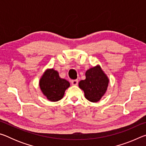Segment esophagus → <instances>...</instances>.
<instances>
[{
	"instance_id": "esophagus-1",
	"label": "esophagus",
	"mask_w": 146,
	"mask_h": 146,
	"mask_svg": "<svg viewBox=\"0 0 146 146\" xmlns=\"http://www.w3.org/2000/svg\"><path fill=\"white\" fill-rule=\"evenodd\" d=\"M71 84L73 86H76L78 84V80H71Z\"/></svg>"
}]
</instances>
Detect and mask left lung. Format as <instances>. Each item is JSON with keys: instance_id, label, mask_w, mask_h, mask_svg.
Instances as JSON below:
<instances>
[{"instance_id": "1", "label": "left lung", "mask_w": 146, "mask_h": 146, "mask_svg": "<svg viewBox=\"0 0 146 146\" xmlns=\"http://www.w3.org/2000/svg\"><path fill=\"white\" fill-rule=\"evenodd\" d=\"M110 79L99 65L89 69L86 72V79L80 80L78 86L84 92L85 97L91 102H97L104 95Z\"/></svg>"}]
</instances>
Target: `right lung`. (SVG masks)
<instances>
[{"instance_id": "right-lung-1", "label": "right lung", "mask_w": 146, "mask_h": 146, "mask_svg": "<svg viewBox=\"0 0 146 146\" xmlns=\"http://www.w3.org/2000/svg\"><path fill=\"white\" fill-rule=\"evenodd\" d=\"M39 86L47 99L56 102L63 98L70 83L66 79L61 78L58 71L52 68L45 71L39 81Z\"/></svg>"}]
</instances>
